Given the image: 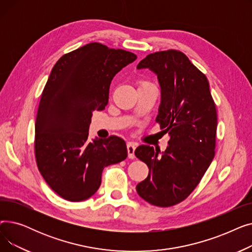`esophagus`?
<instances>
[{
    "label": "esophagus",
    "mask_w": 252,
    "mask_h": 252,
    "mask_svg": "<svg viewBox=\"0 0 252 252\" xmlns=\"http://www.w3.org/2000/svg\"><path fill=\"white\" fill-rule=\"evenodd\" d=\"M126 149H127V156H128V158H130V159H134V158H135L136 145L134 143H127Z\"/></svg>",
    "instance_id": "34e87169"
}]
</instances>
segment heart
<instances>
[{"mask_svg":"<svg viewBox=\"0 0 252 252\" xmlns=\"http://www.w3.org/2000/svg\"><path fill=\"white\" fill-rule=\"evenodd\" d=\"M149 83H147V82H140L139 83V87H141V86H145V85H148Z\"/></svg>","mask_w":252,"mask_h":252,"instance_id":"heart-1","label":"heart"}]
</instances>
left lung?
<instances>
[{
    "mask_svg": "<svg viewBox=\"0 0 252 252\" xmlns=\"http://www.w3.org/2000/svg\"><path fill=\"white\" fill-rule=\"evenodd\" d=\"M157 74L161 103L156 123L169 135L161 156L148 145L135 155L149 167L137 192L152 205H176L193 192L215 157L218 115L207 77L183 52L152 53L137 66Z\"/></svg>",
    "mask_w": 252,
    "mask_h": 252,
    "instance_id": "obj_1",
    "label": "left lung"
}]
</instances>
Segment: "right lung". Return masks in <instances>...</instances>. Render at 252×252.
I'll list each match as a JSON object with an SVG mask.
<instances>
[{
	"instance_id": "add662e5",
	"label": "right lung",
	"mask_w": 252,
	"mask_h": 252,
	"mask_svg": "<svg viewBox=\"0 0 252 252\" xmlns=\"http://www.w3.org/2000/svg\"><path fill=\"white\" fill-rule=\"evenodd\" d=\"M137 59L134 53L90 43L54 65L39 101L34 136L36 165L50 188L77 202L94 195L105 166L125 160L116 136L88 140L91 117L108 103L114 75Z\"/></svg>"
}]
</instances>
